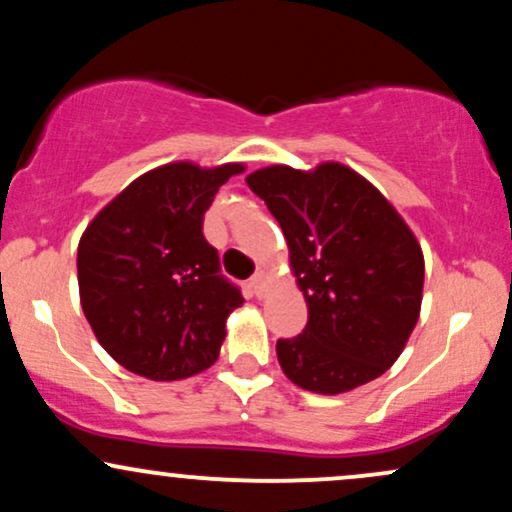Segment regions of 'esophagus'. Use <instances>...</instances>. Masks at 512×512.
I'll return each instance as SVG.
<instances>
[{
  "label": "esophagus",
  "mask_w": 512,
  "mask_h": 512,
  "mask_svg": "<svg viewBox=\"0 0 512 512\" xmlns=\"http://www.w3.org/2000/svg\"><path fill=\"white\" fill-rule=\"evenodd\" d=\"M264 279H267V274H264V272H257L250 279V286H252V291H255V296H262V293H264Z\"/></svg>",
  "instance_id": "obj_1"
}]
</instances>
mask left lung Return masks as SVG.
Listing matches in <instances>:
<instances>
[{"label":"left lung","mask_w":512,"mask_h":512,"mask_svg":"<svg viewBox=\"0 0 512 512\" xmlns=\"http://www.w3.org/2000/svg\"><path fill=\"white\" fill-rule=\"evenodd\" d=\"M245 182L289 243L308 325L276 342L291 383L342 395L380 378L407 346L421 313L424 252L397 209L356 170L269 166Z\"/></svg>","instance_id":"left-lung-1"}]
</instances>
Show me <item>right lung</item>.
Returning <instances> with one entry per match:
<instances>
[{"label": "right lung", "mask_w": 512, "mask_h": 512, "mask_svg": "<svg viewBox=\"0 0 512 512\" xmlns=\"http://www.w3.org/2000/svg\"><path fill=\"white\" fill-rule=\"evenodd\" d=\"M243 163L178 161L129 182L79 240L81 308L101 346L149 380H182L219 358L226 320L243 305L219 274L204 211Z\"/></svg>", "instance_id": "right-lung-1"}]
</instances>
